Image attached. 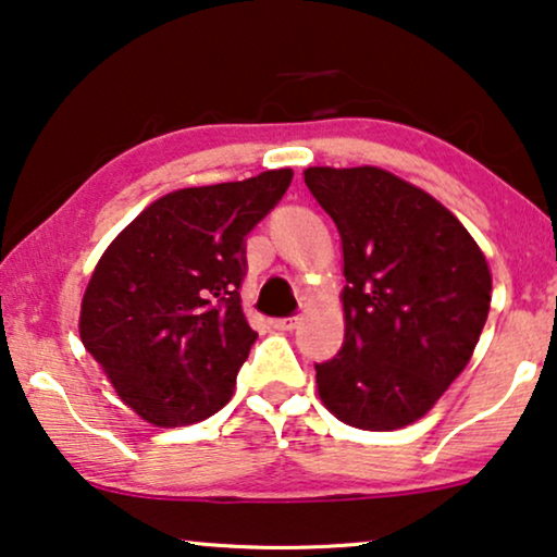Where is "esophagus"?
<instances>
[{
  "mask_svg": "<svg viewBox=\"0 0 557 557\" xmlns=\"http://www.w3.org/2000/svg\"><path fill=\"white\" fill-rule=\"evenodd\" d=\"M270 325L275 327V331H295V327L300 325V318H277L270 320Z\"/></svg>",
  "mask_w": 557,
  "mask_h": 557,
  "instance_id": "1",
  "label": "esophagus"
}]
</instances>
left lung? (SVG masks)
<instances>
[{
  "mask_svg": "<svg viewBox=\"0 0 557 557\" xmlns=\"http://www.w3.org/2000/svg\"><path fill=\"white\" fill-rule=\"evenodd\" d=\"M305 184L338 226L346 338L315 366L343 424L396 432L459 379L490 315L492 272L465 224L379 166H310Z\"/></svg>",
  "mask_w": 557,
  "mask_h": 557,
  "instance_id": "8db88e82",
  "label": "left lung"
}]
</instances>
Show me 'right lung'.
I'll return each instance as SVG.
<instances>
[{"label": "right lung", "instance_id": "1", "mask_svg": "<svg viewBox=\"0 0 557 557\" xmlns=\"http://www.w3.org/2000/svg\"><path fill=\"white\" fill-rule=\"evenodd\" d=\"M289 182L293 169H272L163 194L98 260L81 341L148 424H197L232 398L257 341L239 297L245 237Z\"/></svg>", "mask_w": 557, "mask_h": 557}]
</instances>
